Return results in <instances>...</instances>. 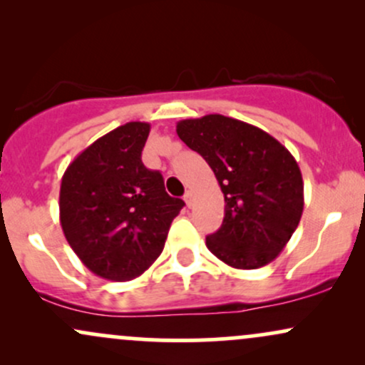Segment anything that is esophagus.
<instances>
[{
  "instance_id": "obj_1",
  "label": "esophagus",
  "mask_w": 365,
  "mask_h": 365,
  "mask_svg": "<svg viewBox=\"0 0 365 365\" xmlns=\"http://www.w3.org/2000/svg\"><path fill=\"white\" fill-rule=\"evenodd\" d=\"M183 199H185L187 206L190 207L192 202H194V194H192V190H187V192H185V197H183Z\"/></svg>"
}]
</instances>
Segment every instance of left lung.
I'll use <instances>...</instances> for the list:
<instances>
[{
	"mask_svg": "<svg viewBox=\"0 0 365 365\" xmlns=\"http://www.w3.org/2000/svg\"><path fill=\"white\" fill-rule=\"evenodd\" d=\"M177 133L206 159L225 195L223 225L206 237L207 249L237 269L274 261L304 211L302 173L290 150L264 130L223 115L182 120Z\"/></svg>",
	"mask_w": 365,
	"mask_h": 365,
	"instance_id": "1",
	"label": "left lung"
}]
</instances>
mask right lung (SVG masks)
<instances>
[{
    "mask_svg": "<svg viewBox=\"0 0 365 365\" xmlns=\"http://www.w3.org/2000/svg\"><path fill=\"white\" fill-rule=\"evenodd\" d=\"M150 125L130 121L92 142L61 178L60 221L87 269L111 282L144 273L165 247L185 206L165 190L159 171L142 163Z\"/></svg>",
    "mask_w": 365,
    "mask_h": 365,
    "instance_id": "right-lung-1",
    "label": "right lung"
}]
</instances>
